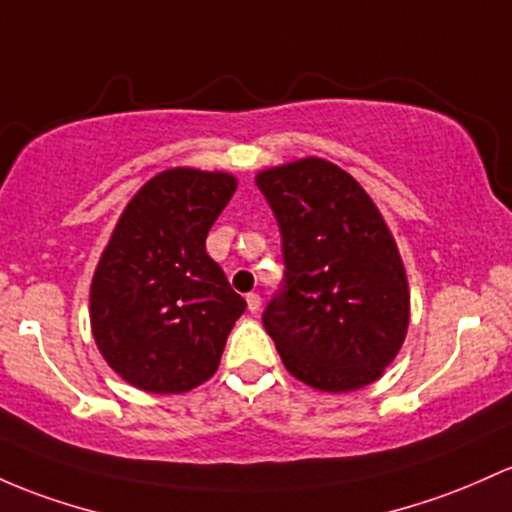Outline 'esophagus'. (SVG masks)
I'll return each instance as SVG.
<instances>
[{"label": "esophagus", "instance_id": "1", "mask_svg": "<svg viewBox=\"0 0 512 512\" xmlns=\"http://www.w3.org/2000/svg\"><path fill=\"white\" fill-rule=\"evenodd\" d=\"M245 301H247V311H250V313H257L262 308L260 294H255V291H252V294H247Z\"/></svg>", "mask_w": 512, "mask_h": 512}]
</instances>
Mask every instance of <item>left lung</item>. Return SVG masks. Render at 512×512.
I'll list each match as a JSON object with an SVG mask.
<instances>
[{"label":"left lung","mask_w":512,"mask_h":512,"mask_svg":"<svg viewBox=\"0 0 512 512\" xmlns=\"http://www.w3.org/2000/svg\"><path fill=\"white\" fill-rule=\"evenodd\" d=\"M279 223L284 282L262 313L284 367L318 391L384 374L408 330L406 269L369 194L320 157L255 177Z\"/></svg>","instance_id":"1"}]
</instances>
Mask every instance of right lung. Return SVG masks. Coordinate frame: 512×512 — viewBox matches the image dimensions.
Instances as JSON below:
<instances>
[{"mask_svg": "<svg viewBox=\"0 0 512 512\" xmlns=\"http://www.w3.org/2000/svg\"><path fill=\"white\" fill-rule=\"evenodd\" d=\"M233 174L174 167L128 201L89 291L99 352L150 393H184L216 374L245 299L206 252Z\"/></svg>", "mask_w": 512, "mask_h": 512, "instance_id": "add662e5", "label": "right lung"}]
</instances>
